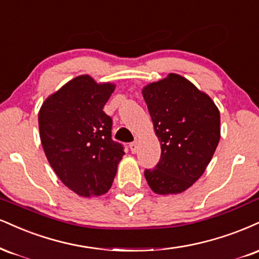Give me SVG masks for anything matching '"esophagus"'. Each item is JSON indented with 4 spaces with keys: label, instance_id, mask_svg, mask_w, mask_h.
<instances>
[{
    "label": "esophagus",
    "instance_id": "obj_1",
    "mask_svg": "<svg viewBox=\"0 0 259 259\" xmlns=\"http://www.w3.org/2000/svg\"><path fill=\"white\" fill-rule=\"evenodd\" d=\"M129 147H130V151H132V153H136V152H138V148H139L138 141H134L130 143Z\"/></svg>",
    "mask_w": 259,
    "mask_h": 259
}]
</instances>
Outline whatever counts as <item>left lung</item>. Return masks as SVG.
<instances>
[{
	"label": "left lung",
	"instance_id": "obj_1",
	"mask_svg": "<svg viewBox=\"0 0 259 259\" xmlns=\"http://www.w3.org/2000/svg\"><path fill=\"white\" fill-rule=\"evenodd\" d=\"M160 141V160L146 169L157 194H179L197 182L212 159L221 138L220 111L208 95L185 77L170 73L142 89Z\"/></svg>",
	"mask_w": 259,
	"mask_h": 259
}]
</instances>
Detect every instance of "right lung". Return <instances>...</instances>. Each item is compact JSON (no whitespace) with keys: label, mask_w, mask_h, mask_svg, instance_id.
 <instances>
[{"label":"right lung","mask_w":259,"mask_h":259,"mask_svg":"<svg viewBox=\"0 0 259 259\" xmlns=\"http://www.w3.org/2000/svg\"><path fill=\"white\" fill-rule=\"evenodd\" d=\"M116 85L88 74L48 96L38 113L39 138L59 179L79 197H99L111 188L124 147L112 140V118L104 112Z\"/></svg>","instance_id":"1"}]
</instances>
